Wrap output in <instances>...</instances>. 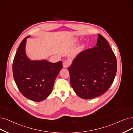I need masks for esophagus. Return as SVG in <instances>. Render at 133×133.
<instances>
[{
	"label": "esophagus",
	"instance_id": "obj_1",
	"mask_svg": "<svg viewBox=\"0 0 133 133\" xmlns=\"http://www.w3.org/2000/svg\"><path fill=\"white\" fill-rule=\"evenodd\" d=\"M63 65L64 68H67L70 65V62L68 61H65L63 63Z\"/></svg>",
	"mask_w": 133,
	"mask_h": 133
}]
</instances>
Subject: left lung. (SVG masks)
Returning <instances> with one entry per match:
<instances>
[{
	"mask_svg": "<svg viewBox=\"0 0 133 133\" xmlns=\"http://www.w3.org/2000/svg\"><path fill=\"white\" fill-rule=\"evenodd\" d=\"M96 45L79 53L68 68L72 88L84 99L105 93L116 74V57L107 40L98 34Z\"/></svg>",
	"mask_w": 133,
	"mask_h": 133,
	"instance_id": "left-lung-1",
	"label": "left lung"
}]
</instances>
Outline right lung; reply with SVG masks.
I'll return each mask as SVG.
<instances>
[{"label":"right lung","instance_id":"right-lung-1","mask_svg":"<svg viewBox=\"0 0 133 133\" xmlns=\"http://www.w3.org/2000/svg\"><path fill=\"white\" fill-rule=\"evenodd\" d=\"M25 38L19 45L12 63L14 80L23 96L34 102L48 97L54 88L55 80L62 69L61 61L51 63L46 60H29L25 54Z\"/></svg>","mask_w":133,"mask_h":133}]
</instances>
